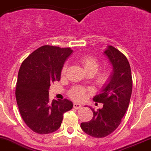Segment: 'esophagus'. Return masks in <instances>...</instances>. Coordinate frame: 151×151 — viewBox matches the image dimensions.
I'll return each mask as SVG.
<instances>
[{
  "label": "esophagus",
  "mask_w": 151,
  "mask_h": 151,
  "mask_svg": "<svg viewBox=\"0 0 151 151\" xmlns=\"http://www.w3.org/2000/svg\"><path fill=\"white\" fill-rule=\"evenodd\" d=\"M81 107H82V106H81V104H79V103H74V108L76 109H81Z\"/></svg>",
  "instance_id": "34e87169"
}]
</instances>
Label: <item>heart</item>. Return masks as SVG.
<instances>
[{"mask_svg": "<svg viewBox=\"0 0 151 151\" xmlns=\"http://www.w3.org/2000/svg\"><path fill=\"white\" fill-rule=\"evenodd\" d=\"M81 63L83 65L84 70L88 74L94 75V81L99 86H105L109 83L112 73L109 68H105L103 70L98 71L100 63L99 60L93 55H85L81 59ZM68 69V65L65 64L61 68V74H65ZM88 90L83 86H75L72 87L68 94L70 98L74 100L81 101L83 100L86 97Z\"/></svg>", "mask_w": 151, "mask_h": 151, "instance_id": "1", "label": "heart"}]
</instances>
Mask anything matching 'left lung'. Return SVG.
<instances>
[{
  "mask_svg": "<svg viewBox=\"0 0 151 151\" xmlns=\"http://www.w3.org/2000/svg\"><path fill=\"white\" fill-rule=\"evenodd\" d=\"M104 54L112 64L113 73L109 83L93 98L96 102L103 103V106L96 111L90 108L93 119L81 124L85 133L98 138L109 135L119 127L128 109L132 92V71L125 55L111 45Z\"/></svg>",
  "mask_w": 151,
  "mask_h": 151,
  "instance_id": "8db88e82",
  "label": "left lung"
}]
</instances>
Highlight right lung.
Returning <instances> with one entry per match:
<instances>
[{
  "label": "right lung",
  "instance_id": "add662e5",
  "mask_svg": "<svg viewBox=\"0 0 151 151\" xmlns=\"http://www.w3.org/2000/svg\"><path fill=\"white\" fill-rule=\"evenodd\" d=\"M70 48L43 45L23 61L18 73L16 99L21 117L34 132L41 134L57 131L64 113L73 108L68 99L48 97L51 83L61 79V68L72 53Z\"/></svg>",
  "mask_w": 151,
  "mask_h": 151
}]
</instances>
